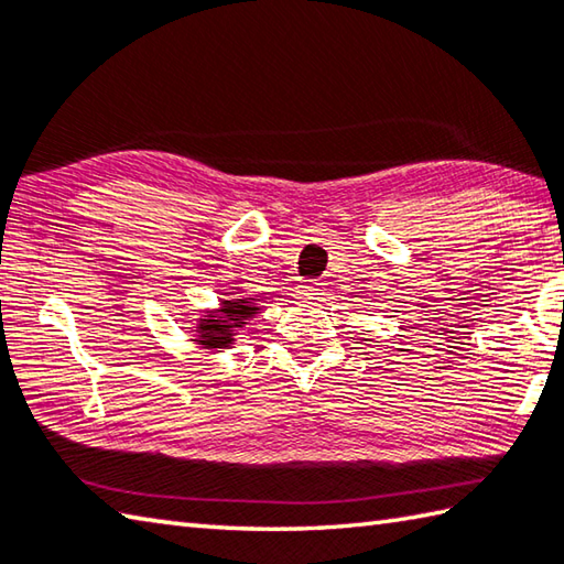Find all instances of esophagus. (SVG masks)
Here are the masks:
<instances>
[{
    "mask_svg": "<svg viewBox=\"0 0 564 564\" xmlns=\"http://www.w3.org/2000/svg\"><path fill=\"white\" fill-rule=\"evenodd\" d=\"M318 294H322V284L318 282H306L300 286L302 300H318Z\"/></svg>",
    "mask_w": 564,
    "mask_h": 564,
    "instance_id": "1",
    "label": "esophagus"
}]
</instances>
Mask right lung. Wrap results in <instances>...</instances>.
<instances>
[{
    "instance_id": "right-lung-1",
    "label": "right lung",
    "mask_w": 564,
    "mask_h": 564,
    "mask_svg": "<svg viewBox=\"0 0 564 564\" xmlns=\"http://www.w3.org/2000/svg\"><path fill=\"white\" fill-rule=\"evenodd\" d=\"M260 306H254L252 300H226L220 310L200 318L196 332L200 348H226L232 344V332L248 322L252 314H258Z\"/></svg>"
}]
</instances>
